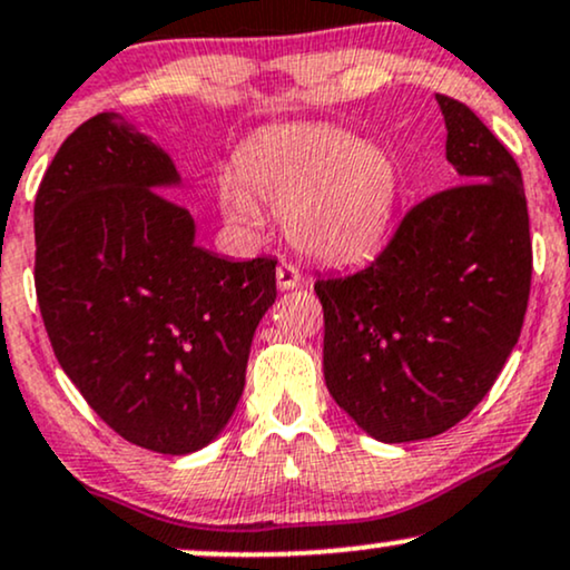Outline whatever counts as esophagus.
<instances>
[{
  "label": "esophagus",
  "instance_id": "34e87169",
  "mask_svg": "<svg viewBox=\"0 0 570 570\" xmlns=\"http://www.w3.org/2000/svg\"><path fill=\"white\" fill-rule=\"evenodd\" d=\"M276 284H278V289H297L299 284H303V273H299V267L297 265H292V263H281L278 267H276Z\"/></svg>",
  "mask_w": 570,
  "mask_h": 570
}]
</instances>
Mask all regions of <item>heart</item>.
I'll return each instance as SVG.
<instances>
[{"label": "heart", "instance_id": "heart-1", "mask_svg": "<svg viewBox=\"0 0 570 570\" xmlns=\"http://www.w3.org/2000/svg\"><path fill=\"white\" fill-rule=\"evenodd\" d=\"M401 175L385 148L324 125H289L252 140L236 180L219 183L233 223L259 228L263 209L284 215L289 242L324 263H347L382 242L395 215Z\"/></svg>", "mask_w": 570, "mask_h": 570}]
</instances>
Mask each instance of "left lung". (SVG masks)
Returning a JSON list of instances; mask_svg holds the SVG:
<instances>
[{
    "label": "left lung",
    "mask_w": 570,
    "mask_h": 570,
    "mask_svg": "<svg viewBox=\"0 0 570 570\" xmlns=\"http://www.w3.org/2000/svg\"><path fill=\"white\" fill-rule=\"evenodd\" d=\"M435 100L459 185L411 207L363 271L315 281L328 393L385 443L441 435L483 401L531 292L520 167L464 102Z\"/></svg>",
    "instance_id": "left-lung-1"
}]
</instances>
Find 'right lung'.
Wrapping results in <instances>:
<instances>
[{
    "label": "right lung",
    "mask_w": 570,
    "mask_h": 570,
    "mask_svg": "<svg viewBox=\"0 0 570 570\" xmlns=\"http://www.w3.org/2000/svg\"><path fill=\"white\" fill-rule=\"evenodd\" d=\"M177 183L173 159L106 111L66 137L33 202L55 358L114 433L173 456L223 433L276 303V259L196 246L190 212L161 194Z\"/></svg>",
    "instance_id": "add662e5"
}]
</instances>
